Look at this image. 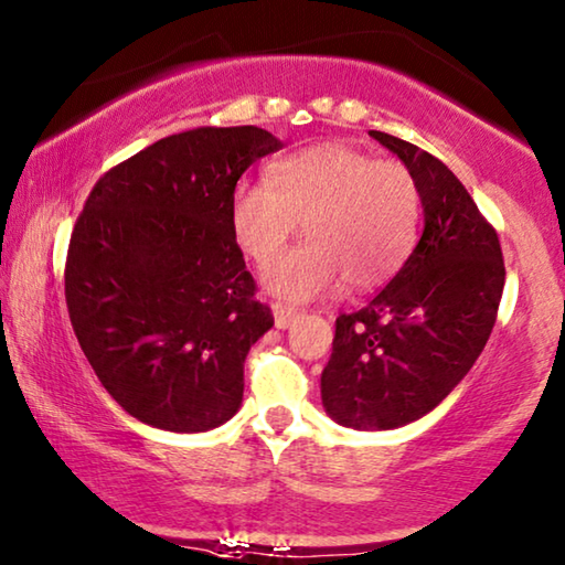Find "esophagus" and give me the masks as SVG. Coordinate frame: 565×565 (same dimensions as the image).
I'll return each instance as SVG.
<instances>
[{
    "mask_svg": "<svg viewBox=\"0 0 565 565\" xmlns=\"http://www.w3.org/2000/svg\"><path fill=\"white\" fill-rule=\"evenodd\" d=\"M273 313H275L277 329H288V326L300 316V310L292 306H285V302H273Z\"/></svg>",
    "mask_w": 565,
    "mask_h": 565,
    "instance_id": "obj_1",
    "label": "esophagus"
}]
</instances>
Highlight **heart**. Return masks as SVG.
I'll list each match as a JSON object with an SVG mask.
<instances>
[{
  "instance_id": "obj_1",
  "label": "heart",
  "mask_w": 565,
  "mask_h": 565,
  "mask_svg": "<svg viewBox=\"0 0 565 565\" xmlns=\"http://www.w3.org/2000/svg\"><path fill=\"white\" fill-rule=\"evenodd\" d=\"M420 188L405 162L321 142L267 168V185L239 183L228 203L234 242L267 265L303 224L309 242L265 273L288 300L321 298L341 280L354 290L387 282L418 242Z\"/></svg>"
}]
</instances>
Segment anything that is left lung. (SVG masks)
<instances>
[{"mask_svg": "<svg viewBox=\"0 0 565 565\" xmlns=\"http://www.w3.org/2000/svg\"><path fill=\"white\" fill-rule=\"evenodd\" d=\"M411 168L425 226L418 247L370 306L341 313L321 397L333 420L390 430L430 413L471 370L504 288L497 228L438 158L372 129Z\"/></svg>", "mask_w": 565, "mask_h": 565, "instance_id": "left-lung-1", "label": "left lung"}]
</instances>
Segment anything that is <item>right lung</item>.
Segmentation results:
<instances>
[{
	"label": "right lung",
	"mask_w": 565,
	"mask_h": 565,
	"mask_svg": "<svg viewBox=\"0 0 565 565\" xmlns=\"http://www.w3.org/2000/svg\"><path fill=\"white\" fill-rule=\"evenodd\" d=\"M280 150L259 127H195L119 162L88 193L65 257L71 326L104 390L147 425L201 433L244 395L275 318L228 224L244 170Z\"/></svg>",
	"instance_id": "right-lung-1"
}]
</instances>
